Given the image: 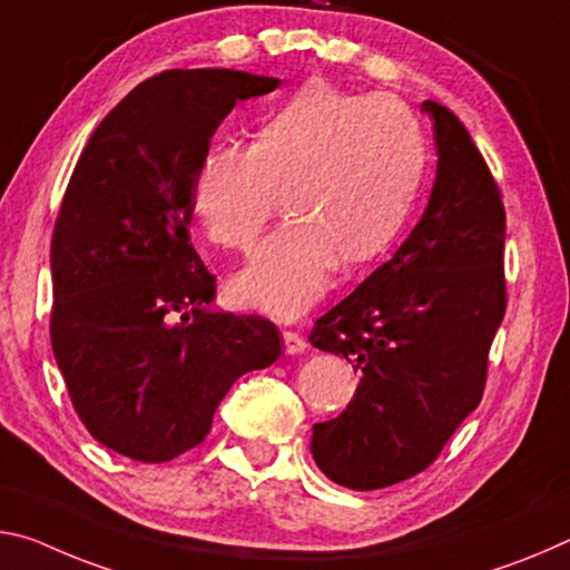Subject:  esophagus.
<instances>
[{
	"mask_svg": "<svg viewBox=\"0 0 570 570\" xmlns=\"http://www.w3.org/2000/svg\"><path fill=\"white\" fill-rule=\"evenodd\" d=\"M283 341L287 356H297V353H305L307 348V341L297 331H283Z\"/></svg>",
	"mask_w": 570,
	"mask_h": 570,
	"instance_id": "obj_1",
	"label": "esophagus"
}]
</instances>
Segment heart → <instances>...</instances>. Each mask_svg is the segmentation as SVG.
Instances as JSON below:
<instances>
[{
	"instance_id": "heart-1",
	"label": "heart",
	"mask_w": 570,
	"mask_h": 570,
	"mask_svg": "<svg viewBox=\"0 0 570 570\" xmlns=\"http://www.w3.org/2000/svg\"><path fill=\"white\" fill-rule=\"evenodd\" d=\"M429 151L404 100L358 96L311 78L259 118L252 146L202 156L191 207L204 232L249 252L277 212L287 219L235 279L252 311L295 321L328 291L335 265L391 247L422 189Z\"/></svg>"
}]
</instances>
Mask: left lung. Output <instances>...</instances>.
Returning a JSON list of instances; mask_svg holds the SVG:
<instances>
[{
    "label": "left lung",
    "mask_w": 570,
    "mask_h": 570,
    "mask_svg": "<svg viewBox=\"0 0 570 570\" xmlns=\"http://www.w3.org/2000/svg\"><path fill=\"white\" fill-rule=\"evenodd\" d=\"M422 110L440 156L422 219L311 333L361 373L346 412L311 442L325 478L351 490L389 488L440 456L480 404L505 318L502 194L460 118L434 100Z\"/></svg>",
    "instance_id": "1"
}]
</instances>
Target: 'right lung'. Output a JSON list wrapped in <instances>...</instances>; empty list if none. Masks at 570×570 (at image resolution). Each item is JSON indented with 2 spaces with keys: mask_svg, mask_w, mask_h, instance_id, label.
I'll list each match as a JSON object with an SVG mask.
<instances>
[{
  "mask_svg": "<svg viewBox=\"0 0 570 570\" xmlns=\"http://www.w3.org/2000/svg\"><path fill=\"white\" fill-rule=\"evenodd\" d=\"M277 78L166 70L100 120L52 232L50 338L80 422L136 462H169L209 434L242 373L279 356L259 315L212 311L191 245V184L214 130Z\"/></svg>",
  "mask_w": 570,
  "mask_h": 570,
  "instance_id": "1",
  "label": "right lung"
}]
</instances>
